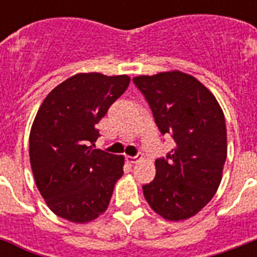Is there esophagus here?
Returning <instances> with one entry per match:
<instances>
[{"instance_id": "34e87169", "label": "esophagus", "mask_w": 257, "mask_h": 257, "mask_svg": "<svg viewBox=\"0 0 257 257\" xmlns=\"http://www.w3.org/2000/svg\"><path fill=\"white\" fill-rule=\"evenodd\" d=\"M143 159V156L141 155H136V156H128L126 157V160H128V163H131V164H135V163H137L139 160H141Z\"/></svg>"}]
</instances>
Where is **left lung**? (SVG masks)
I'll list each match as a JSON object with an SVG mask.
<instances>
[{
	"label": "left lung",
	"mask_w": 257,
	"mask_h": 257,
	"mask_svg": "<svg viewBox=\"0 0 257 257\" xmlns=\"http://www.w3.org/2000/svg\"><path fill=\"white\" fill-rule=\"evenodd\" d=\"M133 84L161 135L175 141V148L156 160L153 181L143 185L145 200L164 219H189L211 201L221 181L227 160L223 110L201 82L179 70L139 76Z\"/></svg>",
	"instance_id": "1"
}]
</instances>
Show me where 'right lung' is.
<instances>
[{"mask_svg": "<svg viewBox=\"0 0 257 257\" xmlns=\"http://www.w3.org/2000/svg\"><path fill=\"white\" fill-rule=\"evenodd\" d=\"M129 81L128 76L76 74L38 109L29 137L30 165L48 207L62 219L88 223L108 208L124 157L94 149L96 125Z\"/></svg>", "mask_w": 257, "mask_h": 257, "instance_id": "add662e5", "label": "right lung"}]
</instances>
